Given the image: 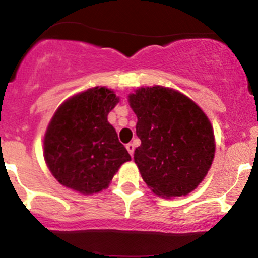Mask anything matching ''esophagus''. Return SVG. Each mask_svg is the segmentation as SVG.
<instances>
[{
	"mask_svg": "<svg viewBox=\"0 0 258 258\" xmlns=\"http://www.w3.org/2000/svg\"><path fill=\"white\" fill-rule=\"evenodd\" d=\"M126 148H127V151H128L130 155L134 156V152H135V145H134V144H127V145H126Z\"/></svg>",
	"mask_w": 258,
	"mask_h": 258,
	"instance_id": "esophagus-1",
	"label": "esophagus"
}]
</instances>
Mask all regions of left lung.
Returning <instances> with one entry per match:
<instances>
[{
    "mask_svg": "<svg viewBox=\"0 0 258 258\" xmlns=\"http://www.w3.org/2000/svg\"><path fill=\"white\" fill-rule=\"evenodd\" d=\"M141 146L135 163L153 194L186 196L209 172L215 157L210 119L187 96L172 88L142 87L128 96Z\"/></svg>",
    "mask_w": 258,
    "mask_h": 258,
    "instance_id": "obj_1",
    "label": "left lung"
}]
</instances>
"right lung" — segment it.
<instances>
[{"label":"right lung","instance_id":"obj_1","mask_svg":"<svg viewBox=\"0 0 258 258\" xmlns=\"http://www.w3.org/2000/svg\"><path fill=\"white\" fill-rule=\"evenodd\" d=\"M117 102L112 90L93 87L59 106L43 140L45 161L59 183L96 194L107 188L122 163L131 160L107 121Z\"/></svg>","mask_w":258,"mask_h":258}]
</instances>
